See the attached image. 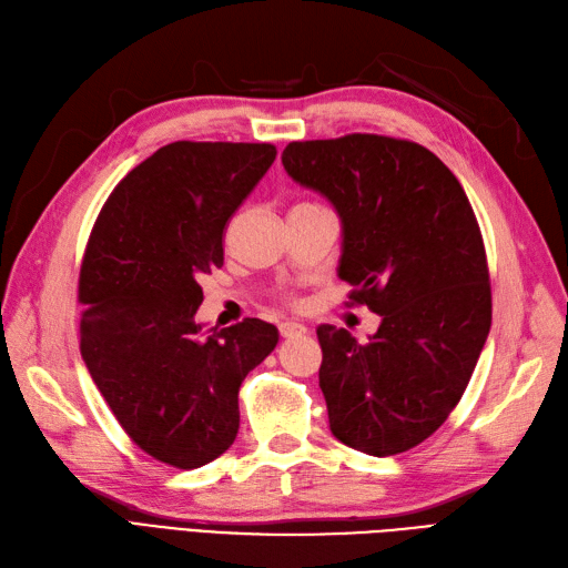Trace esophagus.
Segmentation results:
<instances>
[{
	"label": "esophagus",
	"mask_w": 568,
	"mask_h": 568,
	"mask_svg": "<svg viewBox=\"0 0 568 568\" xmlns=\"http://www.w3.org/2000/svg\"><path fill=\"white\" fill-rule=\"evenodd\" d=\"M278 333H281V337H297V335L306 333V325L297 323V321H283L278 325Z\"/></svg>",
	"instance_id": "34e87169"
}]
</instances>
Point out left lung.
Wrapping results in <instances>:
<instances>
[{"label": "left lung", "mask_w": 568, "mask_h": 568, "mask_svg": "<svg viewBox=\"0 0 568 568\" xmlns=\"http://www.w3.org/2000/svg\"><path fill=\"white\" fill-rule=\"evenodd\" d=\"M285 172L335 205L349 304L382 316L356 342L321 325L331 429L375 457L423 444L463 398L490 331V281L460 181L425 145L379 134L292 141Z\"/></svg>", "instance_id": "left-lung-1"}]
</instances>
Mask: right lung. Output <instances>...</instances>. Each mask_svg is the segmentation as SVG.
<instances>
[{"instance_id": "1", "label": "right lung", "mask_w": 568, "mask_h": 568, "mask_svg": "<svg viewBox=\"0 0 568 568\" xmlns=\"http://www.w3.org/2000/svg\"><path fill=\"white\" fill-rule=\"evenodd\" d=\"M276 160L271 143L174 141L126 174L91 229L80 268V352L126 436L195 469L231 448L237 389L278 344L245 318L203 335L197 278L224 266V229Z\"/></svg>"}]
</instances>
